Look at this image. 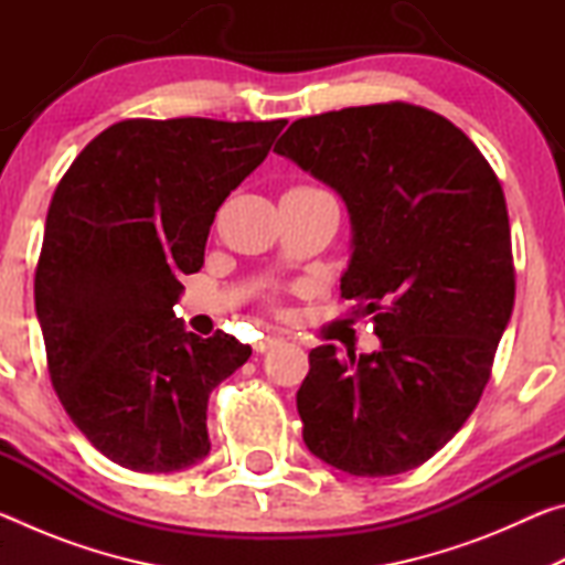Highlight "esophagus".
<instances>
[{
  "mask_svg": "<svg viewBox=\"0 0 565 565\" xmlns=\"http://www.w3.org/2000/svg\"><path fill=\"white\" fill-rule=\"evenodd\" d=\"M284 339L279 337V333H266V337H262L259 341L254 343V351L256 353H264V351H269L271 347H276V343H281Z\"/></svg>",
  "mask_w": 565,
  "mask_h": 565,
  "instance_id": "1",
  "label": "esophagus"
}]
</instances>
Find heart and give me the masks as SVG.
Wrapping results in <instances>:
<instances>
[{
  "label": "heart",
  "instance_id": "b5f03b06",
  "mask_svg": "<svg viewBox=\"0 0 565 565\" xmlns=\"http://www.w3.org/2000/svg\"><path fill=\"white\" fill-rule=\"evenodd\" d=\"M289 191H319V189H313V186H294Z\"/></svg>",
  "mask_w": 565,
  "mask_h": 565
}]
</instances>
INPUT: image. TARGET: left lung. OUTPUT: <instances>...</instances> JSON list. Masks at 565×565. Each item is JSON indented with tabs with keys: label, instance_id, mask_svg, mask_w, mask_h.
I'll return each mask as SVG.
<instances>
[{
	"label": "left lung",
	"instance_id": "obj_1",
	"mask_svg": "<svg viewBox=\"0 0 565 565\" xmlns=\"http://www.w3.org/2000/svg\"><path fill=\"white\" fill-rule=\"evenodd\" d=\"M276 154L337 189L351 214L341 299L381 349L309 351L303 441L351 476H394L451 441L481 401L513 311L501 181L466 134L406 102L296 119Z\"/></svg>",
	"mask_w": 565,
	"mask_h": 565
}]
</instances>
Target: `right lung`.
I'll use <instances>...</instances> for the list:
<instances>
[{
  "label": "right lung",
  "mask_w": 565,
  "mask_h": 565,
  "mask_svg": "<svg viewBox=\"0 0 565 565\" xmlns=\"http://www.w3.org/2000/svg\"><path fill=\"white\" fill-rule=\"evenodd\" d=\"M286 119H124L66 169L34 274L52 386L109 461L174 473L209 454V394L252 347L174 317L181 274L204 264L224 199Z\"/></svg>",
  "instance_id": "add662e5"
}]
</instances>
